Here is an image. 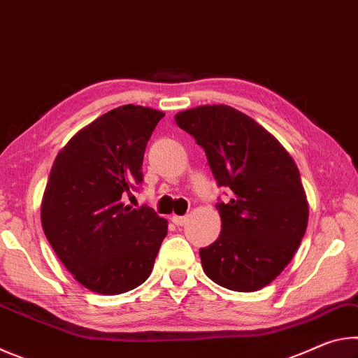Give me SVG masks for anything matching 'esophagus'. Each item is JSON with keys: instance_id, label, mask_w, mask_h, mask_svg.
Returning <instances> with one entry per match:
<instances>
[{"instance_id": "obj_1", "label": "esophagus", "mask_w": 358, "mask_h": 358, "mask_svg": "<svg viewBox=\"0 0 358 358\" xmlns=\"http://www.w3.org/2000/svg\"><path fill=\"white\" fill-rule=\"evenodd\" d=\"M186 221H187L186 216H172V222L175 226H185Z\"/></svg>"}]
</instances>
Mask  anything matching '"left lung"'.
I'll return each instance as SVG.
<instances>
[{
    "label": "left lung",
    "instance_id": "8db88e82",
    "mask_svg": "<svg viewBox=\"0 0 358 358\" xmlns=\"http://www.w3.org/2000/svg\"><path fill=\"white\" fill-rule=\"evenodd\" d=\"M208 159L229 201L217 202L221 234L201 248L205 275L220 286L252 292L281 273L306 232L300 172L282 145L243 112L201 106L175 117Z\"/></svg>",
    "mask_w": 358,
    "mask_h": 358
}]
</instances>
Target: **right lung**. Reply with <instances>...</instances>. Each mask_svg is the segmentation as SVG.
Listing matches in <instances>:
<instances>
[{
  "mask_svg": "<svg viewBox=\"0 0 358 358\" xmlns=\"http://www.w3.org/2000/svg\"><path fill=\"white\" fill-rule=\"evenodd\" d=\"M164 113L121 106L71 138L53 162L42 199V229L76 280L104 295L147 280L167 235V221L124 194L143 183V155Z\"/></svg>",
  "mask_w": 358,
  "mask_h": 358,
  "instance_id": "obj_1",
  "label": "right lung"
}]
</instances>
